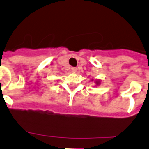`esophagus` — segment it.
<instances>
[{
	"instance_id": "obj_1",
	"label": "esophagus",
	"mask_w": 149,
	"mask_h": 149,
	"mask_svg": "<svg viewBox=\"0 0 149 149\" xmlns=\"http://www.w3.org/2000/svg\"><path fill=\"white\" fill-rule=\"evenodd\" d=\"M77 68H71V71L73 72V73H75L76 72H77Z\"/></svg>"
}]
</instances>
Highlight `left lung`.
I'll use <instances>...</instances> for the list:
<instances>
[{"instance_id":"obj_1","label":"left lung","mask_w":149,"mask_h":149,"mask_svg":"<svg viewBox=\"0 0 149 149\" xmlns=\"http://www.w3.org/2000/svg\"><path fill=\"white\" fill-rule=\"evenodd\" d=\"M96 84H97V85H99V84H100V81H99V80H97V81H96Z\"/></svg>"}]
</instances>
